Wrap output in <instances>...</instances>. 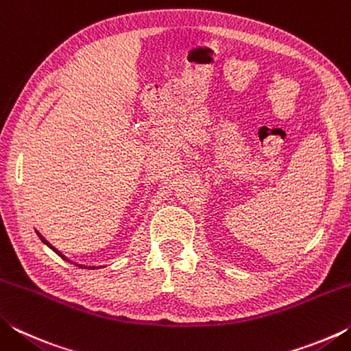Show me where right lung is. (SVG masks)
Here are the masks:
<instances>
[{
	"instance_id": "1",
	"label": "right lung",
	"mask_w": 351,
	"mask_h": 351,
	"mask_svg": "<svg viewBox=\"0 0 351 351\" xmlns=\"http://www.w3.org/2000/svg\"><path fill=\"white\" fill-rule=\"evenodd\" d=\"M37 235L40 237V240H41V241H43V243H45V245H47V246H49V247L52 249V251H54L56 254H58V255H60V257H62L63 260H68V258H66V257H64V255H63V254H62L60 251H57V249H56L54 246H52V245H49V241H46V240L43 239V237H41V235H40L38 232H37ZM75 266H79V268H85V266H83V265H75ZM88 269H94V266H93V268H88Z\"/></svg>"
}]
</instances>
